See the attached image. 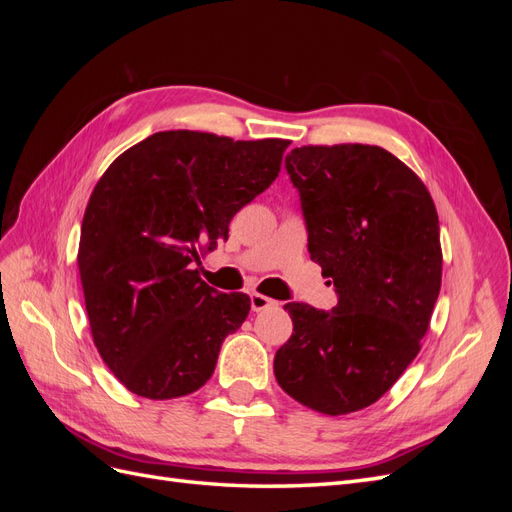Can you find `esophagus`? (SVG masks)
I'll list each match as a JSON object with an SVG mask.
<instances>
[{
    "label": "esophagus",
    "instance_id": "obj_1",
    "mask_svg": "<svg viewBox=\"0 0 512 512\" xmlns=\"http://www.w3.org/2000/svg\"><path fill=\"white\" fill-rule=\"evenodd\" d=\"M250 301H252V312H262V309L275 307V305H277V301H273V299L265 297V294H260V292H252Z\"/></svg>",
    "mask_w": 512,
    "mask_h": 512
}]
</instances>
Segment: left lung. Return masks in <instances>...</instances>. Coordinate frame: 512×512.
Returning <instances> with one entry per match:
<instances>
[{"mask_svg": "<svg viewBox=\"0 0 512 512\" xmlns=\"http://www.w3.org/2000/svg\"><path fill=\"white\" fill-rule=\"evenodd\" d=\"M309 256L335 286L331 312L286 303L292 335L277 384L322 414L363 410L421 350L442 284L436 205L412 170L376 145H307L286 156Z\"/></svg>", "mask_w": 512, "mask_h": 512, "instance_id": "8db88e82", "label": "left lung"}]
</instances>
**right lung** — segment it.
<instances>
[{"label": "right lung", "mask_w": 512, "mask_h": 512, "mask_svg": "<svg viewBox=\"0 0 512 512\" xmlns=\"http://www.w3.org/2000/svg\"><path fill=\"white\" fill-rule=\"evenodd\" d=\"M290 141L156 132L123 151L83 215L79 273L91 335L134 395L175 399L203 386L250 297L200 280V254L280 173Z\"/></svg>", "instance_id": "obj_1"}]
</instances>
